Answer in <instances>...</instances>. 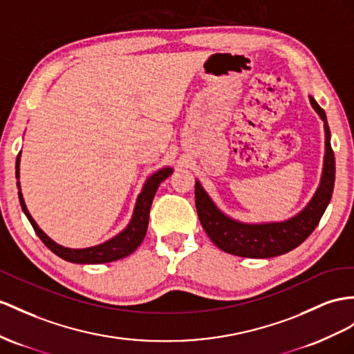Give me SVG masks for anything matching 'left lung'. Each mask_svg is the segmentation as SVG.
I'll return each mask as SVG.
<instances>
[{
  "instance_id": "obj_1",
  "label": "left lung",
  "mask_w": 354,
  "mask_h": 354,
  "mask_svg": "<svg viewBox=\"0 0 354 354\" xmlns=\"http://www.w3.org/2000/svg\"><path fill=\"white\" fill-rule=\"evenodd\" d=\"M310 103L324 125V161L320 185L304 209L286 221L242 223L225 215L196 180V209L202 227L220 250L248 259L277 257L295 250L310 236L328 207L335 185V156L330 130L323 109L310 95Z\"/></svg>"
}]
</instances>
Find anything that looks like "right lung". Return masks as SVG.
<instances>
[{
	"instance_id": "1",
	"label": "right lung",
	"mask_w": 354,
	"mask_h": 354,
	"mask_svg": "<svg viewBox=\"0 0 354 354\" xmlns=\"http://www.w3.org/2000/svg\"><path fill=\"white\" fill-rule=\"evenodd\" d=\"M19 162H21V152L16 158V178H17V188H19V202L22 206V211L26 215V218L31 223L34 232L37 233V236L41 239V242L46 245L53 254H57L58 257L64 259L67 261H71V263H82V265H95V263H109V261H115L124 259L127 256H130L131 252L138 248L145 234H147L148 230V223H149V209L153 201V196L157 193V188L160 184L169 178L171 174H174V169L171 167H165L160 169L156 174L151 175L147 183H145L142 192L136 201V206L133 211V216L129 223V225L121 232L118 233L116 236L112 239H109L100 245L95 247H89V248H67L62 247L55 241H52L46 233H44L37 223L34 221L31 214L26 209L25 201L21 193V183H19Z\"/></svg>"
}]
</instances>
